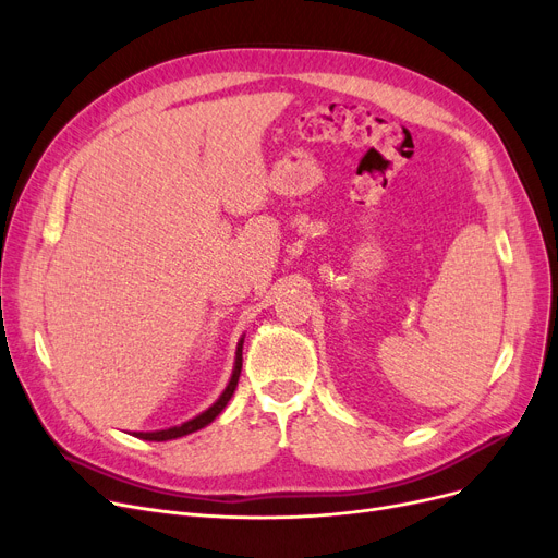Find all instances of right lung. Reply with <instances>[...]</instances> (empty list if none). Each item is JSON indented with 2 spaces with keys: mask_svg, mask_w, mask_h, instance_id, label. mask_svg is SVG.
I'll list each match as a JSON object with an SVG mask.
<instances>
[{
  "mask_svg": "<svg viewBox=\"0 0 558 558\" xmlns=\"http://www.w3.org/2000/svg\"><path fill=\"white\" fill-rule=\"evenodd\" d=\"M242 348H244V337L238 341V350H234V366H232V375L228 379L226 389L221 391V396L205 409V412H201L198 416L181 423V425H173V427H167V429H156V432H133V436L137 438H144V441H171V438H181V436H187L205 425H210L221 412L223 407L228 404V400L232 398L234 389H238V383H240V373H242Z\"/></svg>",
  "mask_w": 558,
  "mask_h": 558,
  "instance_id": "obj_1",
  "label": "right lung"
}]
</instances>
